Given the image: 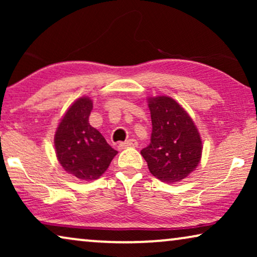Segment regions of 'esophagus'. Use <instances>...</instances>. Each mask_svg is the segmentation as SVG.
<instances>
[{"label": "esophagus", "instance_id": "esophagus-1", "mask_svg": "<svg viewBox=\"0 0 257 257\" xmlns=\"http://www.w3.org/2000/svg\"><path fill=\"white\" fill-rule=\"evenodd\" d=\"M138 146V142L136 139H128L124 143H120L118 145L119 150H124V149H128V147H137Z\"/></svg>", "mask_w": 257, "mask_h": 257}]
</instances>
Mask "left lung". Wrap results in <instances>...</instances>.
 Returning a JSON list of instances; mask_svg holds the SVG:
<instances>
[{
  "instance_id": "8db88e82",
  "label": "left lung",
  "mask_w": 257,
  "mask_h": 257,
  "mask_svg": "<svg viewBox=\"0 0 257 257\" xmlns=\"http://www.w3.org/2000/svg\"><path fill=\"white\" fill-rule=\"evenodd\" d=\"M152 135L149 146L140 151L151 173L172 184L195 170L201 159L202 144L198 128L187 112L171 97L150 98Z\"/></svg>"
}]
</instances>
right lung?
Wrapping results in <instances>:
<instances>
[{"instance_id":"add662e5","label":"right lung","mask_w":257,"mask_h":257,"mask_svg":"<svg viewBox=\"0 0 257 257\" xmlns=\"http://www.w3.org/2000/svg\"><path fill=\"white\" fill-rule=\"evenodd\" d=\"M92 100H76L59 122L55 135V149L62 167L80 180H96L107 170L118 152L101 133L90 125Z\"/></svg>"}]
</instances>
